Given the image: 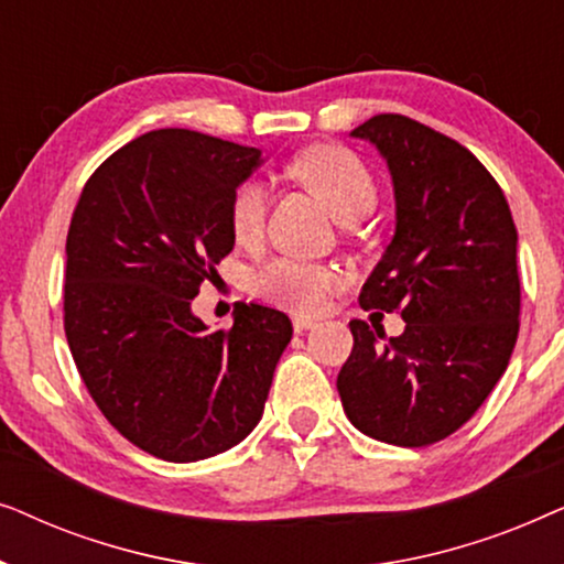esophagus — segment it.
<instances>
[{
	"instance_id": "obj_1",
	"label": "esophagus",
	"mask_w": 564,
	"mask_h": 564,
	"mask_svg": "<svg viewBox=\"0 0 564 564\" xmlns=\"http://www.w3.org/2000/svg\"><path fill=\"white\" fill-rule=\"evenodd\" d=\"M313 326H315V323L311 318H303V315H295V318H292V328H295L297 334H303V330H311Z\"/></svg>"
}]
</instances>
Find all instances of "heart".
I'll return each mask as SVG.
<instances>
[{
	"mask_svg": "<svg viewBox=\"0 0 564 564\" xmlns=\"http://www.w3.org/2000/svg\"><path fill=\"white\" fill-rule=\"evenodd\" d=\"M297 174L326 199L338 220L365 218L375 207L377 187L367 166L341 145H318L295 161ZM267 184L251 176L238 184L230 197V226L238 238L259 234L267 218ZM334 269L295 257L261 261L251 274V288L269 303L295 313H318L336 290Z\"/></svg>",
	"mask_w": 564,
	"mask_h": 564,
	"instance_id": "1",
	"label": "heart"
}]
</instances>
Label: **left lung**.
<instances>
[{
  "instance_id": "1",
  "label": "left lung",
  "mask_w": 564,
  "mask_h": 564,
  "mask_svg": "<svg viewBox=\"0 0 564 564\" xmlns=\"http://www.w3.org/2000/svg\"><path fill=\"white\" fill-rule=\"evenodd\" d=\"M351 135L382 153L395 189V236L359 305L398 311L405 330L384 338L351 321L336 388L361 434L426 446L465 426L506 372L519 336V236L503 189L449 135L390 112Z\"/></svg>"
}]
</instances>
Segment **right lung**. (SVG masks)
Returning <instances> with one entry per match:
<instances>
[{
  "label": "right lung",
  "mask_w": 564,
  "mask_h": 564,
  "mask_svg": "<svg viewBox=\"0 0 564 564\" xmlns=\"http://www.w3.org/2000/svg\"><path fill=\"white\" fill-rule=\"evenodd\" d=\"M261 151L184 128L151 130L84 184L66 236L64 328L99 411L166 462L215 457L257 426L292 338L284 313L238 305L207 330L199 284L234 251L230 197Z\"/></svg>",
  "instance_id": "add662e5"
}]
</instances>
